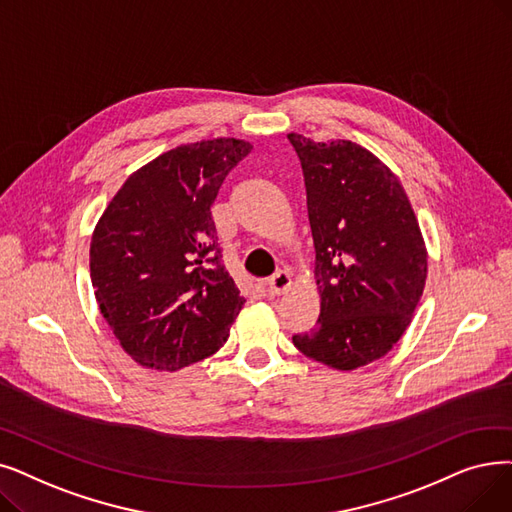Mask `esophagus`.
<instances>
[{
    "mask_svg": "<svg viewBox=\"0 0 512 512\" xmlns=\"http://www.w3.org/2000/svg\"><path fill=\"white\" fill-rule=\"evenodd\" d=\"M288 286H291V274L280 270V272H276V274L268 280V293H270L272 297H278V295H282V293L286 291Z\"/></svg>",
    "mask_w": 512,
    "mask_h": 512,
    "instance_id": "34e87169",
    "label": "esophagus"
}]
</instances>
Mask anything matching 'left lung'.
I'll return each instance as SVG.
<instances>
[{
	"label": "left lung",
	"mask_w": 512,
	"mask_h": 512,
	"mask_svg": "<svg viewBox=\"0 0 512 512\" xmlns=\"http://www.w3.org/2000/svg\"><path fill=\"white\" fill-rule=\"evenodd\" d=\"M301 161L316 247L320 316L295 347L337 370L383 358L412 322L427 249L391 169L349 140L288 133Z\"/></svg>",
	"instance_id": "obj_1"
}]
</instances>
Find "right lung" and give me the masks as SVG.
I'll list each match as a JSON object with an SVG mask.
<instances>
[{
    "mask_svg": "<svg viewBox=\"0 0 512 512\" xmlns=\"http://www.w3.org/2000/svg\"><path fill=\"white\" fill-rule=\"evenodd\" d=\"M236 138L177 146L115 194L92 236L96 301L140 366L177 370L230 337L244 299L221 263L211 205L251 152Z\"/></svg>",
    "mask_w": 512,
    "mask_h": 512,
    "instance_id": "right-lung-1",
    "label": "right lung"
}]
</instances>
